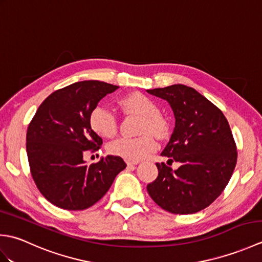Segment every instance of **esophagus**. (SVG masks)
<instances>
[{"instance_id": "34e87169", "label": "esophagus", "mask_w": 262, "mask_h": 262, "mask_svg": "<svg viewBox=\"0 0 262 262\" xmlns=\"http://www.w3.org/2000/svg\"><path fill=\"white\" fill-rule=\"evenodd\" d=\"M126 163L128 166H135L138 164V161H132V160H126Z\"/></svg>"}]
</instances>
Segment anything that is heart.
Listing matches in <instances>:
<instances>
[{
  "mask_svg": "<svg viewBox=\"0 0 262 262\" xmlns=\"http://www.w3.org/2000/svg\"><path fill=\"white\" fill-rule=\"evenodd\" d=\"M121 108L128 114L142 117L140 133L145 134L141 137H121L109 144L108 151L126 160L138 161L147 158L157 149V142L152 135L161 137L165 132V122L160 115L159 105L154 100L140 92L128 94L120 100ZM89 124L97 135L103 138H111L118 129L116 116L107 108L98 105L89 116Z\"/></svg>",
  "mask_w": 262,
  "mask_h": 262,
  "instance_id": "obj_1",
  "label": "heart"
}]
</instances>
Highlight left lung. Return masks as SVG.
Wrapping results in <instances>:
<instances>
[{"label":"left lung","instance_id":"8db88e82","mask_svg":"<svg viewBox=\"0 0 262 262\" xmlns=\"http://www.w3.org/2000/svg\"><path fill=\"white\" fill-rule=\"evenodd\" d=\"M146 91L168 101L173 111L174 129L161 155L181 164L172 170L157 163L159 176L148 183L147 192L170 213H197L220 196L236 165V145L229 122L192 88L173 84Z\"/></svg>","mask_w":262,"mask_h":262}]
</instances>
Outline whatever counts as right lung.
Returning <instances> with one entry per match:
<instances>
[{
  "label": "right lung",
  "instance_id": "obj_1",
  "mask_svg": "<svg viewBox=\"0 0 262 262\" xmlns=\"http://www.w3.org/2000/svg\"><path fill=\"white\" fill-rule=\"evenodd\" d=\"M118 86L96 80L81 81L53 92L33 116L27 130L31 176L49 203L68 210L91 207L126 168L124 160L108 155L88 164L84 154L102 144L89 116L100 100Z\"/></svg>",
  "mask_w": 262,
  "mask_h": 262
}]
</instances>
